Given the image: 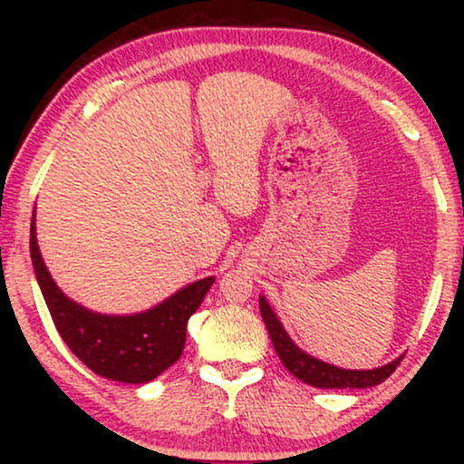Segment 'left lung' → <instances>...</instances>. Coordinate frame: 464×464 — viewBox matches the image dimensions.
<instances>
[{
    "label": "left lung",
    "mask_w": 464,
    "mask_h": 464,
    "mask_svg": "<svg viewBox=\"0 0 464 464\" xmlns=\"http://www.w3.org/2000/svg\"><path fill=\"white\" fill-rule=\"evenodd\" d=\"M259 313H262V319L266 327H268L270 340L275 344V351L278 359H281V363L297 380H302V382L310 386H316V389H367V386H376L384 382L403 359L397 357L391 363L376 367V370H342V367L329 365L325 361L310 357L308 353L297 348L294 340L289 338V334L285 332L278 316L272 313L270 304L266 302L264 295H259Z\"/></svg>",
    "instance_id": "1"
}]
</instances>
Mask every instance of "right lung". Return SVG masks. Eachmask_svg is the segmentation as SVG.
Segmentation results:
<instances>
[{
    "label": "right lung",
    "mask_w": 464,
    "mask_h": 464,
    "mask_svg": "<svg viewBox=\"0 0 464 464\" xmlns=\"http://www.w3.org/2000/svg\"><path fill=\"white\" fill-rule=\"evenodd\" d=\"M31 262L54 327L72 353L99 376L116 382L145 384L181 357L186 327L211 289L215 276L200 278L139 314H99L69 300L50 276L31 218Z\"/></svg>",
    "instance_id": "add662e5"
}]
</instances>
